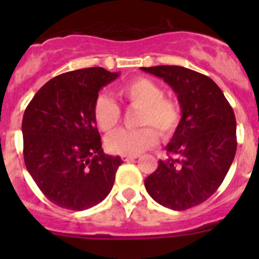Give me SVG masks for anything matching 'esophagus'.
Wrapping results in <instances>:
<instances>
[{"label":"esophagus","instance_id":"34e87169","mask_svg":"<svg viewBox=\"0 0 259 259\" xmlns=\"http://www.w3.org/2000/svg\"><path fill=\"white\" fill-rule=\"evenodd\" d=\"M137 158V155H122V159L124 162H131V161H135Z\"/></svg>","mask_w":259,"mask_h":259}]
</instances>
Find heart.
I'll use <instances>...</instances> for the list:
<instances>
[{"label":"heart","instance_id":"1","mask_svg":"<svg viewBox=\"0 0 259 259\" xmlns=\"http://www.w3.org/2000/svg\"><path fill=\"white\" fill-rule=\"evenodd\" d=\"M118 95L131 106L140 107L137 123L145 127L118 130L107 136L106 148L111 153L136 155L158 143L154 127L162 137H170L176 131L180 122L179 105L171 98L163 97V88L154 80L144 76L135 77L119 87ZM93 115L100 130L104 132L113 131L120 122V109L104 93L96 98Z\"/></svg>","mask_w":259,"mask_h":259}]
</instances>
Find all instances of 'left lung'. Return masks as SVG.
I'll return each mask as SVG.
<instances>
[{
	"mask_svg": "<svg viewBox=\"0 0 259 259\" xmlns=\"http://www.w3.org/2000/svg\"><path fill=\"white\" fill-rule=\"evenodd\" d=\"M178 96L182 119L166 150L145 179L150 197L171 210L197 206L224 180L236 154V118L222 89L206 75L182 66L141 67Z\"/></svg>",
	"mask_w": 259,
	"mask_h": 259,
	"instance_id": "left-lung-1",
	"label": "left lung"
}]
</instances>
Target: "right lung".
I'll return each instance as SVG.
<instances>
[{"instance_id":"add662e5","label":"right lung","mask_w":259,"mask_h":259,"mask_svg":"<svg viewBox=\"0 0 259 259\" xmlns=\"http://www.w3.org/2000/svg\"><path fill=\"white\" fill-rule=\"evenodd\" d=\"M118 76L102 67L58 75L41 87L24 111V163L40 191L58 206L89 209L113 188L123 161L102 150L93 105L100 89Z\"/></svg>"}]
</instances>
